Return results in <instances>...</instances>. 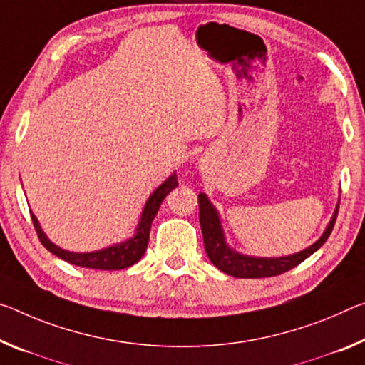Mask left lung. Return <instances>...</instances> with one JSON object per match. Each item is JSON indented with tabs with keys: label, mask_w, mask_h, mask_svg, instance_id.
<instances>
[{
	"label": "left lung",
	"mask_w": 365,
	"mask_h": 365,
	"mask_svg": "<svg viewBox=\"0 0 365 365\" xmlns=\"http://www.w3.org/2000/svg\"><path fill=\"white\" fill-rule=\"evenodd\" d=\"M198 203H200V224L201 230H203V240H205V250L206 255L210 257L211 262L216 268H219L222 273L235 277H271V276H279L286 271L296 268L297 264L304 262L305 258H309L312 253L317 252L327 239L331 234L338 217V207L334 211L331 221H329L328 227L323 235L318 239L314 245H310L305 250L294 253L289 257L281 258H255V257H247L240 255V253L234 252L232 248L225 244L224 232L219 222V216L216 210H214L210 200L206 198V195H198Z\"/></svg>",
	"instance_id": "1"
}]
</instances>
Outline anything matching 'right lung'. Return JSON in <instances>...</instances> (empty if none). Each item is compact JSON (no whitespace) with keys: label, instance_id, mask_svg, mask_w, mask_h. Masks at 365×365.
<instances>
[{"label":"right lung","instance_id":"right-lung-1","mask_svg":"<svg viewBox=\"0 0 365 365\" xmlns=\"http://www.w3.org/2000/svg\"><path fill=\"white\" fill-rule=\"evenodd\" d=\"M178 185L177 175L173 173L167 180L160 185V187L155 190V192L149 196L146 206H144V211L141 214V221L140 225H138L136 235L133 239L123 242V244L113 245V247H107L103 250L99 252H91V253H73L68 250H63V248L56 247L55 244L47 239V235L42 232L40 229L37 217L32 216V222L34 227H36V232L38 235V240L42 242V245L47 248L48 252L53 253L58 258L65 259V262L81 266V268H91V269H103V271H110V269H123L128 268V266L135 264L136 262H140L141 257L144 255L148 248V242H149V232H151V224L153 219L155 217V214L159 211V206L167 195H169L173 188Z\"/></svg>","mask_w":365,"mask_h":365}]
</instances>
